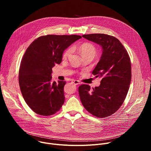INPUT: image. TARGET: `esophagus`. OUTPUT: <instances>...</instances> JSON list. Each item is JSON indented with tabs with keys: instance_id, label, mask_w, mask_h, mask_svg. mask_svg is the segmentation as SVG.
<instances>
[{
	"instance_id": "34e87169",
	"label": "esophagus",
	"mask_w": 151,
	"mask_h": 151,
	"mask_svg": "<svg viewBox=\"0 0 151 151\" xmlns=\"http://www.w3.org/2000/svg\"><path fill=\"white\" fill-rule=\"evenodd\" d=\"M72 83H73L75 85H79L80 83V82L77 80H74V81H72Z\"/></svg>"
}]
</instances>
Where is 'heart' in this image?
Masks as SVG:
<instances>
[{
    "instance_id": "heart-1",
    "label": "heart",
    "mask_w": 151,
    "mask_h": 151,
    "mask_svg": "<svg viewBox=\"0 0 151 151\" xmlns=\"http://www.w3.org/2000/svg\"><path fill=\"white\" fill-rule=\"evenodd\" d=\"M79 48L83 57L86 55H92L94 57V56L96 55V53H97V50L93 44L88 42H85L83 44H81L79 46ZM72 52V49L71 48H69L64 52L63 54V57L64 58H65L69 57L71 54Z\"/></svg>"
}]
</instances>
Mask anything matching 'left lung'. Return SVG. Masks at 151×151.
<instances>
[{
	"label": "left lung",
	"instance_id": "left-lung-1",
	"mask_svg": "<svg viewBox=\"0 0 151 151\" xmlns=\"http://www.w3.org/2000/svg\"><path fill=\"white\" fill-rule=\"evenodd\" d=\"M82 37L99 44L102 55L92 74L102 79L99 87L90 91L83 84L78 88L85 109L94 116L106 118L115 113L122 104L132 79L130 58L120 41L114 36L101 33Z\"/></svg>",
	"mask_w": 151,
	"mask_h": 151
}]
</instances>
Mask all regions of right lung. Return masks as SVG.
<instances>
[{"label":"right lung","mask_w":151,"mask_h":151,"mask_svg":"<svg viewBox=\"0 0 151 151\" xmlns=\"http://www.w3.org/2000/svg\"><path fill=\"white\" fill-rule=\"evenodd\" d=\"M82 37L48 35L37 37L21 60L18 81L23 97L35 113L50 116L58 112L65 100V81L52 82V68L60 64L64 50Z\"/></svg>","instance_id":"right-lung-1"}]
</instances>
